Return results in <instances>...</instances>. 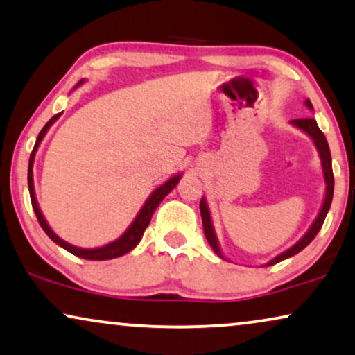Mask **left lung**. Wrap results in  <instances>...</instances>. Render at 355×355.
Wrapping results in <instances>:
<instances>
[{
  "label": "left lung",
  "instance_id": "obj_1",
  "mask_svg": "<svg viewBox=\"0 0 355 355\" xmlns=\"http://www.w3.org/2000/svg\"><path fill=\"white\" fill-rule=\"evenodd\" d=\"M306 107L309 108H313L311 107V102L306 101ZM295 126H299L300 130H304L306 135L311 136V139L315 141L316 148H318V153H320V157H321V164H323V170H324V182H326V196H324V202H323V207H321L318 217H316V220L313 222V225L310 227V230L306 232L302 240H299L294 247L287 250V252L281 253L279 257H276L274 259H271L266 266H271V264H276L282 261V259L286 258H291L297 254L299 252H302L306 245H309L311 240L316 237V234L320 232L321 225H323L324 222V217L328 214L329 211V206H331V201H333V191H334V175H333V167H331V153H329V146H328V141H326L323 131L318 128V125H316V121L313 118H297V120H292ZM200 209H201V219H202V227H205V235L207 239V242H209L211 248L214 250L216 254H219L220 258L222 253L219 247H217V240H216V235H214V230H212V224H211V216H209V211H207V206L205 200H201L200 202Z\"/></svg>",
  "mask_w": 355,
  "mask_h": 355
}]
</instances>
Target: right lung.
Returning <instances> with one entry per match:
<instances>
[{"label":"right lung","instance_id":"right-lung-1","mask_svg":"<svg viewBox=\"0 0 355 355\" xmlns=\"http://www.w3.org/2000/svg\"><path fill=\"white\" fill-rule=\"evenodd\" d=\"M61 115V113H58V115L51 116L49 123L42 128V131L39 133V138H37L35 141V146L34 149H32V154H31V159H29V170H27V183H29V193H31V201H32V207H34V212L37 216V220H39V224L42 229L45 230V234L49 235V237L53 240V242L56 245H60V247H63L66 252L73 253L76 254V257L79 258H84V259H94V261H102V259H112V258H118V257H123L125 253H128L133 250L136 245L139 243L141 237H143L146 227L149 225L150 222V217H153L155 207H157L160 205V201L164 200L165 196L168 195L170 191L173 190L175 187L178 185V180H180V175H177V177L170 178L168 182H165L162 187H159L157 190H155L153 195L149 196V200L146 201V205L143 206V209L139 211L138 217H136L133 224H131V227L128 230H126L125 234L121 235L120 239L115 240V242L108 243L105 245V247L102 248H94V250H84V248H78V247H73V245L66 243L64 240H61L58 235H56L53 230L50 229L49 224H46L44 216H42V212L39 209V205H37V200H35V193H34V180H32V165H34V155H35V150L37 148H39L40 141L42 138H44L46 130L50 128L51 123H53L56 118H58Z\"/></svg>","mask_w":355,"mask_h":355}]
</instances>
